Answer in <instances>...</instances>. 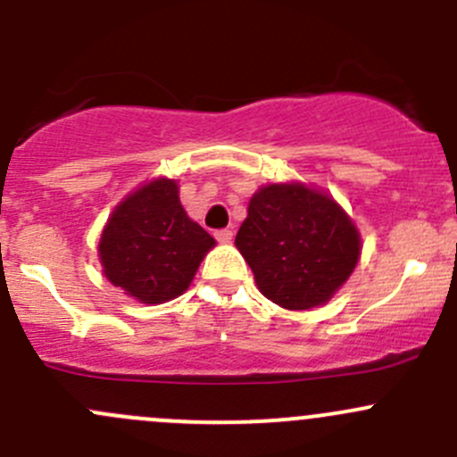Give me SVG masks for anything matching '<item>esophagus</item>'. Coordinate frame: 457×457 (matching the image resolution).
<instances>
[{"instance_id": "obj_1", "label": "esophagus", "mask_w": 457, "mask_h": 457, "mask_svg": "<svg viewBox=\"0 0 457 457\" xmlns=\"http://www.w3.org/2000/svg\"><path fill=\"white\" fill-rule=\"evenodd\" d=\"M214 237H216V241H219V243H229V241H232L234 232H232V229H216Z\"/></svg>"}]
</instances>
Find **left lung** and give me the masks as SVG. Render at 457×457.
Returning a JSON list of instances; mask_svg holds the SVG:
<instances>
[{
    "label": "left lung",
    "instance_id": "left-lung-1",
    "mask_svg": "<svg viewBox=\"0 0 457 457\" xmlns=\"http://www.w3.org/2000/svg\"><path fill=\"white\" fill-rule=\"evenodd\" d=\"M237 247L258 289L285 310H310L334 296L361 256L356 225L312 187L267 186L252 196Z\"/></svg>",
    "mask_w": 457,
    "mask_h": 457
}]
</instances>
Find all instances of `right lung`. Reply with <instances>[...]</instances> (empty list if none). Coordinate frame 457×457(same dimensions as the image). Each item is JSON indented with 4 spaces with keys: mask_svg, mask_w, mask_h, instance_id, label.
Segmentation results:
<instances>
[{
    "mask_svg": "<svg viewBox=\"0 0 457 457\" xmlns=\"http://www.w3.org/2000/svg\"><path fill=\"white\" fill-rule=\"evenodd\" d=\"M210 247L214 238L186 214L177 183L159 179L112 212L99 256L110 283L154 305L186 292Z\"/></svg>",
    "mask_w": 457,
    "mask_h": 457,
    "instance_id": "1",
    "label": "right lung"
}]
</instances>
